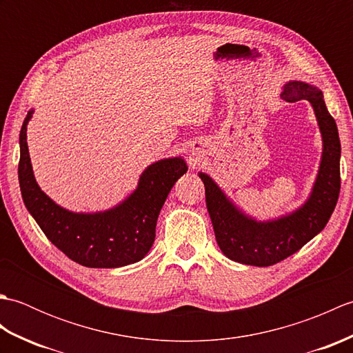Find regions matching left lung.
Segmentation results:
<instances>
[{"mask_svg": "<svg viewBox=\"0 0 353 353\" xmlns=\"http://www.w3.org/2000/svg\"><path fill=\"white\" fill-rule=\"evenodd\" d=\"M281 97L287 101H310L323 142L316 182L301 208L277 219L259 221L244 214L211 176L199 172L205 183L206 208L216 244L229 259L239 264L268 267L301 250L325 229L339 200L341 144L323 92L311 83L291 80L283 85Z\"/></svg>", "mask_w": 353, "mask_h": 353, "instance_id": "left-lung-1", "label": "left lung"}]
</instances>
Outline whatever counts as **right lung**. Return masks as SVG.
<instances>
[{
  "label": "right lung",
  "instance_id": "1",
  "mask_svg": "<svg viewBox=\"0 0 353 353\" xmlns=\"http://www.w3.org/2000/svg\"><path fill=\"white\" fill-rule=\"evenodd\" d=\"M30 110L19 133L18 177L22 200L50 241L80 265L117 268L141 261L152 249L156 223L172 186L188 167L183 157L161 159L142 171L138 186L121 203L100 212H72L37 185L27 145Z\"/></svg>",
  "mask_w": 353,
  "mask_h": 353
}]
</instances>
